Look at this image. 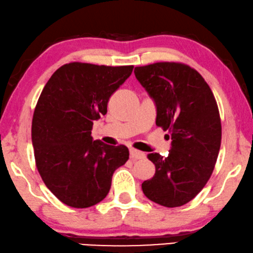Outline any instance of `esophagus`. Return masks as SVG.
Instances as JSON below:
<instances>
[{"label": "esophagus", "instance_id": "34e87169", "mask_svg": "<svg viewBox=\"0 0 253 253\" xmlns=\"http://www.w3.org/2000/svg\"><path fill=\"white\" fill-rule=\"evenodd\" d=\"M129 156L133 161H137V159H142L145 157L144 152L138 151V150H136V149H129Z\"/></svg>", "mask_w": 253, "mask_h": 253}]
</instances>
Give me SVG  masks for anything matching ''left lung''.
<instances>
[{
  "instance_id": "8db88e82",
  "label": "left lung",
  "mask_w": 253,
  "mask_h": 253,
  "mask_svg": "<svg viewBox=\"0 0 253 253\" xmlns=\"http://www.w3.org/2000/svg\"><path fill=\"white\" fill-rule=\"evenodd\" d=\"M134 73L155 102L156 125L172 140L167 157L148 155L156 173L142 190L159 205L182 206L204 188L218 158L221 122L215 98L201 74L184 64L155 63Z\"/></svg>"
}]
</instances>
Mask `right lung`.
<instances>
[{"label": "right lung", "instance_id": "1", "mask_svg": "<svg viewBox=\"0 0 253 253\" xmlns=\"http://www.w3.org/2000/svg\"><path fill=\"white\" fill-rule=\"evenodd\" d=\"M133 67L65 64L42 90L32 122L35 163L45 186L64 204L84 209L103 201L115 170L129 158L125 145L92 140L91 128L106 115L110 96Z\"/></svg>", "mask_w": 253, "mask_h": 253}]
</instances>
